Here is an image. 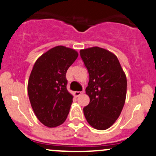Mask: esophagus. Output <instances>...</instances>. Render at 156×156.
Instances as JSON below:
<instances>
[{
  "instance_id": "obj_1",
  "label": "esophagus",
  "mask_w": 156,
  "mask_h": 156,
  "mask_svg": "<svg viewBox=\"0 0 156 156\" xmlns=\"http://www.w3.org/2000/svg\"><path fill=\"white\" fill-rule=\"evenodd\" d=\"M82 94L81 91H74L73 92V94H74L75 97H79Z\"/></svg>"
}]
</instances>
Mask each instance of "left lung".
Returning a JSON list of instances; mask_svg holds the SVG:
<instances>
[{
    "mask_svg": "<svg viewBox=\"0 0 156 156\" xmlns=\"http://www.w3.org/2000/svg\"><path fill=\"white\" fill-rule=\"evenodd\" d=\"M80 53L89 73L85 93L90 102L83 108L85 119L96 129H107L119 118L124 105L126 76L112 52L93 47Z\"/></svg>",
    "mask_w": 156,
    "mask_h": 156,
    "instance_id": "8db88e82",
    "label": "left lung"
}]
</instances>
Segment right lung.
<instances>
[{
    "instance_id": "obj_1",
    "label": "right lung",
    "mask_w": 156,
    "mask_h": 156,
    "mask_svg": "<svg viewBox=\"0 0 156 156\" xmlns=\"http://www.w3.org/2000/svg\"><path fill=\"white\" fill-rule=\"evenodd\" d=\"M77 57L75 50L60 45L43 53L33 65L28 95L35 115L46 126H58L68 117L73 95L67 90L66 72Z\"/></svg>"
}]
</instances>
